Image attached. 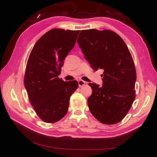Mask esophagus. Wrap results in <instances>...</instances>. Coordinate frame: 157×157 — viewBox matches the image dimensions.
Returning <instances> with one entry per match:
<instances>
[{"label": "esophagus", "instance_id": "obj_1", "mask_svg": "<svg viewBox=\"0 0 157 157\" xmlns=\"http://www.w3.org/2000/svg\"><path fill=\"white\" fill-rule=\"evenodd\" d=\"M86 84V82H84V80H79L78 81V85H79V86H83L84 85H85Z\"/></svg>", "mask_w": 157, "mask_h": 157}]
</instances>
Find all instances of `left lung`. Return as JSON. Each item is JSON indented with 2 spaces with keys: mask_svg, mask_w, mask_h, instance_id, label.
Segmentation results:
<instances>
[{
  "mask_svg": "<svg viewBox=\"0 0 157 157\" xmlns=\"http://www.w3.org/2000/svg\"><path fill=\"white\" fill-rule=\"evenodd\" d=\"M77 42L91 67L102 69V86L89 83L90 111L104 124L117 123L125 117L136 98L134 61L123 39L111 30H82Z\"/></svg>",
  "mask_w": 157,
  "mask_h": 157,
  "instance_id": "left-lung-1",
  "label": "left lung"
}]
</instances>
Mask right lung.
Returning <instances> with one entry per match:
<instances>
[{
	"mask_svg": "<svg viewBox=\"0 0 157 157\" xmlns=\"http://www.w3.org/2000/svg\"><path fill=\"white\" fill-rule=\"evenodd\" d=\"M79 30L52 29L33 47L26 65L24 85L36 113L46 123L59 121L67 113L70 96L78 88L75 80L58 78Z\"/></svg>",
	"mask_w": 157,
	"mask_h": 157,
	"instance_id": "add662e5",
	"label": "right lung"
}]
</instances>
